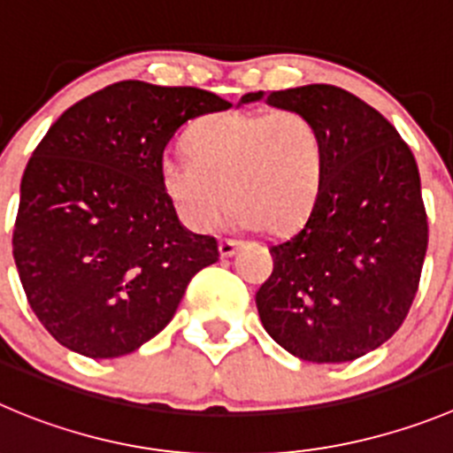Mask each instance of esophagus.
Instances as JSON below:
<instances>
[{
  "instance_id": "esophagus-1",
  "label": "esophagus",
  "mask_w": 453,
  "mask_h": 453,
  "mask_svg": "<svg viewBox=\"0 0 453 453\" xmlns=\"http://www.w3.org/2000/svg\"><path fill=\"white\" fill-rule=\"evenodd\" d=\"M236 250H239V241H232V239L219 241V255H221V259H230Z\"/></svg>"
}]
</instances>
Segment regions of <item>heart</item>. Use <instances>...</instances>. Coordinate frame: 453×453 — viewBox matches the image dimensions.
Returning <instances> with one entry per match:
<instances>
[{"instance_id": "obj_1", "label": "heart", "mask_w": 453, "mask_h": 453, "mask_svg": "<svg viewBox=\"0 0 453 453\" xmlns=\"http://www.w3.org/2000/svg\"><path fill=\"white\" fill-rule=\"evenodd\" d=\"M188 145L189 154L163 156L160 185L194 232L212 230L230 201L232 226L279 234L308 217L322 188V131L297 109L214 113Z\"/></svg>"}]
</instances>
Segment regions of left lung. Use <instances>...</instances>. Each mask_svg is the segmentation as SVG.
<instances>
[{
  "label": "left lung",
  "instance_id": "obj_1",
  "mask_svg": "<svg viewBox=\"0 0 453 453\" xmlns=\"http://www.w3.org/2000/svg\"><path fill=\"white\" fill-rule=\"evenodd\" d=\"M257 100L306 113L324 138L315 205L270 246L261 324L299 360H357L403 326L418 293L429 230L416 158L382 113L333 84L246 93L241 104Z\"/></svg>",
  "mask_w": 453,
  "mask_h": 453
}]
</instances>
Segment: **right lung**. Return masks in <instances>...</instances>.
<instances>
[{
	"label": "right lung",
	"mask_w": 453,
	"mask_h": 453,
	"mask_svg": "<svg viewBox=\"0 0 453 453\" xmlns=\"http://www.w3.org/2000/svg\"><path fill=\"white\" fill-rule=\"evenodd\" d=\"M232 104L196 87L125 80L66 109L19 188L12 257L42 326L80 355L134 353L174 317L189 279L217 264L160 185L165 147L188 120Z\"/></svg>",
	"instance_id": "1"
}]
</instances>
